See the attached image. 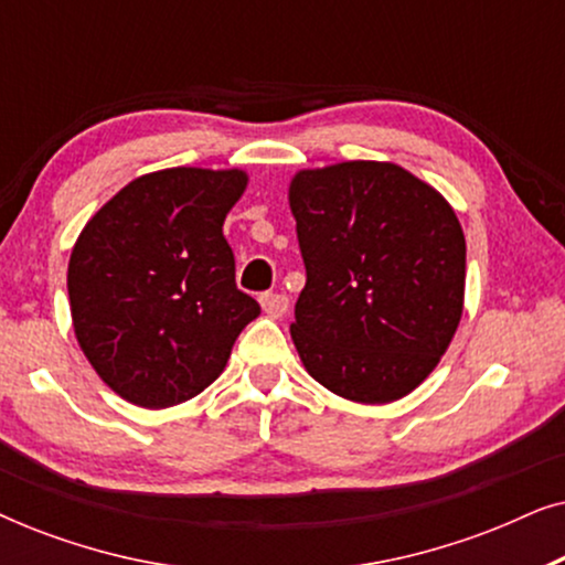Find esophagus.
<instances>
[{"mask_svg":"<svg viewBox=\"0 0 565 565\" xmlns=\"http://www.w3.org/2000/svg\"><path fill=\"white\" fill-rule=\"evenodd\" d=\"M259 303L262 311H265L269 319H282L290 308V300L288 296H282V292H265V296L259 298Z\"/></svg>","mask_w":565,"mask_h":565,"instance_id":"34e87169","label":"esophagus"}]
</instances>
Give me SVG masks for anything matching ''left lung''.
I'll return each mask as SVG.
<instances>
[{
  "label": "left lung",
  "instance_id": "obj_1",
  "mask_svg": "<svg viewBox=\"0 0 565 565\" xmlns=\"http://www.w3.org/2000/svg\"><path fill=\"white\" fill-rule=\"evenodd\" d=\"M288 203L306 265L290 323L313 381L354 404H391L427 381L466 298L452 205L393 161L300 169Z\"/></svg>",
  "mask_w": 565,
  "mask_h": 565
}]
</instances>
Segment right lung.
I'll list each match as a JSON object with an SVG mask.
<instances>
[{
	"mask_svg": "<svg viewBox=\"0 0 565 565\" xmlns=\"http://www.w3.org/2000/svg\"><path fill=\"white\" fill-rule=\"evenodd\" d=\"M246 182L244 169H159L128 182L76 238L66 275L76 342L130 404L198 396L259 316L223 236Z\"/></svg>",
	"mask_w": 565,
	"mask_h": 565,
	"instance_id": "right-lung-1",
	"label": "right lung"
}]
</instances>
